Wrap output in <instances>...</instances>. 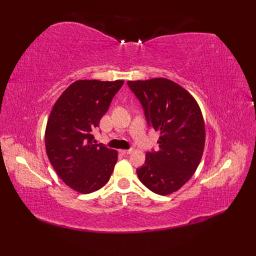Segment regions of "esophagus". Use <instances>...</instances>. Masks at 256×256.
Masks as SVG:
<instances>
[{
    "label": "esophagus",
    "instance_id": "1",
    "mask_svg": "<svg viewBox=\"0 0 256 256\" xmlns=\"http://www.w3.org/2000/svg\"><path fill=\"white\" fill-rule=\"evenodd\" d=\"M120 152H122V154H129L132 152V150H122Z\"/></svg>",
    "mask_w": 256,
    "mask_h": 256
}]
</instances>
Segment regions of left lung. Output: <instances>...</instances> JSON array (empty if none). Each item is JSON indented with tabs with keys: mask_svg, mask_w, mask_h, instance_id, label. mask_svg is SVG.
I'll use <instances>...</instances> for the list:
<instances>
[{
	"mask_svg": "<svg viewBox=\"0 0 256 256\" xmlns=\"http://www.w3.org/2000/svg\"><path fill=\"white\" fill-rule=\"evenodd\" d=\"M127 84L140 100L148 126L160 134L159 150L146 152L145 164L136 170L138 180L154 193L168 196L190 180L202 159V112L188 90L168 79Z\"/></svg>",
	"mask_w": 256,
	"mask_h": 256,
	"instance_id": "left-lung-1",
	"label": "left lung"
}]
</instances>
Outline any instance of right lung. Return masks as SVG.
Returning a JSON list of instances; mask_svg holds the SVG:
<instances>
[{
	"label": "right lung",
	"mask_w": 256,
	"mask_h": 256,
	"mask_svg": "<svg viewBox=\"0 0 256 256\" xmlns=\"http://www.w3.org/2000/svg\"><path fill=\"white\" fill-rule=\"evenodd\" d=\"M122 80H78L63 92L46 127V152L53 168L67 186L82 194L109 182L118 152L95 144L92 130L109 110Z\"/></svg>",
	"instance_id": "obj_1"
}]
</instances>
